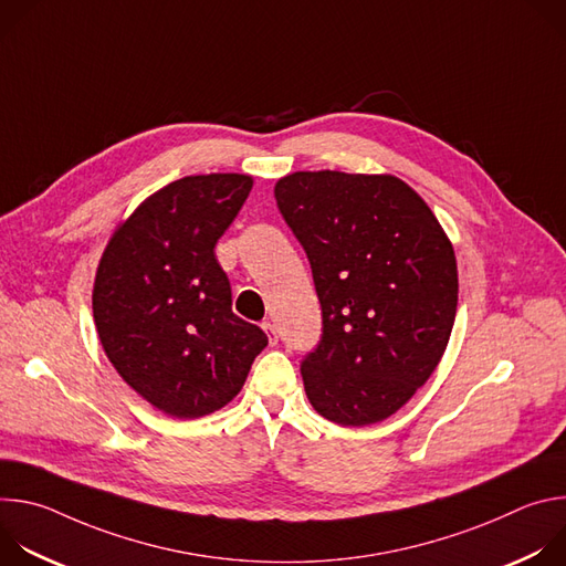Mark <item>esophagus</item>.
Instances as JSON below:
<instances>
[{"label":"esophagus","instance_id":"1","mask_svg":"<svg viewBox=\"0 0 566 566\" xmlns=\"http://www.w3.org/2000/svg\"><path fill=\"white\" fill-rule=\"evenodd\" d=\"M262 329L266 332V336H269V343H271V345H277V329H275L273 322H264Z\"/></svg>","mask_w":566,"mask_h":566}]
</instances>
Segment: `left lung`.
Listing matches in <instances>:
<instances>
[{
  "instance_id": "8db88e82",
  "label": "left lung",
  "mask_w": 566,
  "mask_h": 566,
  "mask_svg": "<svg viewBox=\"0 0 566 566\" xmlns=\"http://www.w3.org/2000/svg\"><path fill=\"white\" fill-rule=\"evenodd\" d=\"M322 306L306 396L340 426L391 417L437 369L457 313V260L426 201L396 177L295 172L275 186Z\"/></svg>"
}]
</instances>
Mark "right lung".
I'll return each instance as SVG.
<instances>
[{
	"label": "right lung",
	"mask_w": 566,
	"mask_h": 566,
	"mask_svg": "<svg viewBox=\"0 0 566 566\" xmlns=\"http://www.w3.org/2000/svg\"><path fill=\"white\" fill-rule=\"evenodd\" d=\"M247 175L184 177L114 232L94 284L103 349L123 380L175 419L230 402L266 334L232 313L214 247L244 206Z\"/></svg>",
	"instance_id": "right-lung-1"
}]
</instances>
